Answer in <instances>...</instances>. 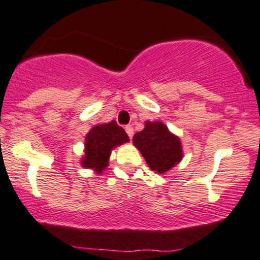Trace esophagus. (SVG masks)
<instances>
[{"instance_id":"34e87169","label":"esophagus","mask_w":260,"mask_h":260,"mask_svg":"<svg viewBox=\"0 0 260 260\" xmlns=\"http://www.w3.org/2000/svg\"><path fill=\"white\" fill-rule=\"evenodd\" d=\"M125 131H126V134H127V135H129L130 139L133 138V135H134V127L131 126V125H126V126H125Z\"/></svg>"}]
</instances>
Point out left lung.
<instances>
[{"mask_svg":"<svg viewBox=\"0 0 260 260\" xmlns=\"http://www.w3.org/2000/svg\"><path fill=\"white\" fill-rule=\"evenodd\" d=\"M134 145L139 148L148 167L165 173L183 158L182 144L161 121H146L145 129L134 135Z\"/></svg>","mask_w":260,"mask_h":260,"instance_id":"obj_1","label":"left lung"}]
</instances>
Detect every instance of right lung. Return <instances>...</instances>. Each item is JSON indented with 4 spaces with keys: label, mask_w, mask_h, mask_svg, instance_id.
<instances>
[{
    "label": "right lung",
    "mask_w": 260,
    "mask_h": 260,
    "mask_svg": "<svg viewBox=\"0 0 260 260\" xmlns=\"http://www.w3.org/2000/svg\"><path fill=\"white\" fill-rule=\"evenodd\" d=\"M125 142H129V136L116 121L95 125L86 135L84 156L81 165L84 168L94 169L97 174L102 173L109 163L113 148Z\"/></svg>",
    "instance_id": "right-lung-1"
}]
</instances>
